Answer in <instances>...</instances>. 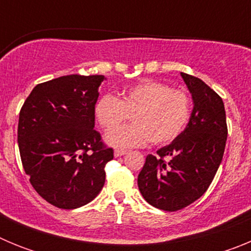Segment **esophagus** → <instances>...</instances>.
I'll return each mask as SVG.
<instances>
[{
  "label": "esophagus",
  "instance_id": "esophagus-1",
  "mask_svg": "<svg viewBox=\"0 0 251 251\" xmlns=\"http://www.w3.org/2000/svg\"><path fill=\"white\" fill-rule=\"evenodd\" d=\"M127 153V151H123V150H115L114 151V156L115 157H121V156H124Z\"/></svg>",
  "mask_w": 251,
  "mask_h": 251
}]
</instances>
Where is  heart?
I'll use <instances>...</instances> for the list:
<instances>
[{
  "label": "heart",
  "instance_id": "obj_1",
  "mask_svg": "<svg viewBox=\"0 0 251 251\" xmlns=\"http://www.w3.org/2000/svg\"><path fill=\"white\" fill-rule=\"evenodd\" d=\"M132 115L133 124L115 130ZM98 124L109 132L105 142L115 148H132L148 141L167 145L182 133L191 115V100L185 92L157 81H139L121 92L119 99L104 95L94 106Z\"/></svg>",
  "mask_w": 251,
  "mask_h": 251
}]
</instances>
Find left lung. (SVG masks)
<instances>
[{"mask_svg": "<svg viewBox=\"0 0 251 251\" xmlns=\"http://www.w3.org/2000/svg\"><path fill=\"white\" fill-rule=\"evenodd\" d=\"M194 109L172 143L148 154L138 175V188L150 205L177 211L200 199L223 161L227 127L223 99L201 79L181 73Z\"/></svg>", "mask_w": 251, "mask_h": 251, "instance_id": "1", "label": "left lung"}]
</instances>
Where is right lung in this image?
<instances>
[{
  "label": "right lung",
  "instance_id": "obj_1",
  "mask_svg": "<svg viewBox=\"0 0 251 251\" xmlns=\"http://www.w3.org/2000/svg\"><path fill=\"white\" fill-rule=\"evenodd\" d=\"M103 75H66L35 86L20 112V156L32 187L65 210L89 203L105 182L113 159L94 129Z\"/></svg>",
  "mask_w": 251,
  "mask_h": 251
}]
</instances>
